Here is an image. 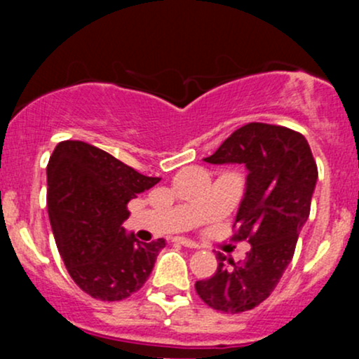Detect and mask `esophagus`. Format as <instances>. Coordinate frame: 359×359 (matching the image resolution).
Returning <instances> with one entry per match:
<instances>
[{
	"instance_id": "obj_1",
	"label": "esophagus",
	"mask_w": 359,
	"mask_h": 359,
	"mask_svg": "<svg viewBox=\"0 0 359 359\" xmlns=\"http://www.w3.org/2000/svg\"><path fill=\"white\" fill-rule=\"evenodd\" d=\"M175 243L182 245V247H186V248H200V245H198L196 241L187 240V238H175Z\"/></svg>"
}]
</instances>
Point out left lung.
Segmentation results:
<instances>
[{
  "label": "left lung",
  "mask_w": 359,
  "mask_h": 359,
  "mask_svg": "<svg viewBox=\"0 0 359 359\" xmlns=\"http://www.w3.org/2000/svg\"><path fill=\"white\" fill-rule=\"evenodd\" d=\"M205 161L247 168L234 238H248L252 250L245 262L229 260L231 266L219 253L215 274L196 281V292L213 309L243 313L271 295L292 262L297 238L309 219L316 163L302 133L267 123L238 128Z\"/></svg>",
  "instance_id": "8db88e82"
}]
</instances>
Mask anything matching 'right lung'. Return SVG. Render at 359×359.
Returning <instances> with one entry per match:
<instances>
[{"instance_id":"1","label":"right lung","mask_w":359,"mask_h":359,"mask_svg":"<svg viewBox=\"0 0 359 359\" xmlns=\"http://www.w3.org/2000/svg\"><path fill=\"white\" fill-rule=\"evenodd\" d=\"M159 180L81 140L53 149L46 166L50 224L67 273L93 299H126L149 278L165 240L142 243L123 222L128 201Z\"/></svg>"}]
</instances>
